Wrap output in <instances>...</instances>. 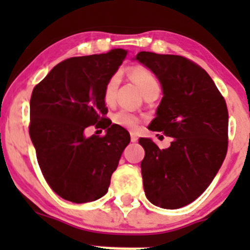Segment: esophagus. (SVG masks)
<instances>
[{"label":"esophagus","mask_w":250,"mask_h":250,"mask_svg":"<svg viewBox=\"0 0 250 250\" xmlns=\"http://www.w3.org/2000/svg\"><path fill=\"white\" fill-rule=\"evenodd\" d=\"M130 140H132V143H137L138 135L135 133H130Z\"/></svg>","instance_id":"obj_1"}]
</instances>
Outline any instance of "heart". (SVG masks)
Segmentation results:
<instances>
[{
  "label": "heart",
  "instance_id": "1",
  "mask_svg": "<svg viewBox=\"0 0 250 250\" xmlns=\"http://www.w3.org/2000/svg\"><path fill=\"white\" fill-rule=\"evenodd\" d=\"M129 76L139 85L141 92L144 95L148 94L151 92L161 89L160 81H158L157 76L153 74L152 70L148 67L144 66V65H135L132 69L129 70ZM118 75H113L109 78L104 88V93H103V99H104L105 104L112 105L116 99V90L118 87ZM113 122L116 125H121L127 129H137L138 125L140 123V118L137 115L128 110H120L113 115Z\"/></svg>",
  "mask_w": 250,
  "mask_h": 250
}]
</instances>
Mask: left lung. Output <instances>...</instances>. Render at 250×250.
<instances>
[{
  "label": "left lung",
  "instance_id": "obj_1",
  "mask_svg": "<svg viewBox=\"0 0 250 250\" xmlns=\"http://www.w3.org/2000/svg\"><path fill=\"white\" fill-rule=\"evenodd\" d=\"M137 60L152 70L163 89L148 129L172 138L168 148L139 139L145 150L141 161L145 195L161 208H181L202 195L225 160L226 102L206 70L188 58L139 52Z\"/></svg>",
  "mask_w": 250,
  "mask_h": 250
}]
</instances>
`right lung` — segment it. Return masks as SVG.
<instances>
[{"mask_svg": "<svg viewBox=\"0 0 250 250\" xmlns=\"http://www.w3.org/2000/svg\"><path fill=\"white\" fill-rule=\"evenodd\" d=\"M127 52L74 57L59 62L30 100L29 133L41 172L57 195L74 203L103 197L121 155L129 144L128 130L111 125L103 99L106 82ZM90 125L107 128L100 137H85Z\"/></svg>", "mask_w": 250, "mask_h": 250, "instance_id": "obj_1", "label": "right lung"}]
</instances>
